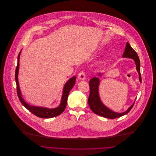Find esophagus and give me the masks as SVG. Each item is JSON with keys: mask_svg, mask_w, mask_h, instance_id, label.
<instances>
[{"mask_svg": "<svg viewBox=\"0 0 156 156\" xmlns=\"http://www.w3.org/2000/svg\"><path fill=\"white\" fill-rule=\"evenodd\" d=\"M78 78L80 80H84L85 79V74L83 71H80L78 75Z\"/></svg>", "mask_w": 156, "mask_h": 156, "instance_id": "1", "label": "esophagus"}]
</instances>
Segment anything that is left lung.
I'll return each mask as SVG.
<instances>
[{
    "label": "left lung",
    "instance_id": "obj_1",
    "mask_svg": "<svg viewBox=\"0 0 156 156\" xmlns=\"http://www.w3.org/2000/svg\"><path fill=\"white\" fill-rule=\"evenodd\" d=\"M122 57L125 58H129L134 59L136 66V69L139 73V81L141 82L140 59L137 54L127 42L126 43L125 52L123 53ZM98 75L101 76V74L99 73ZM99 78L97 77H94L89 81L90 94L88 98V104L90 109L94 113L108 119H116L118 118H120L123 115H125L130 112L133 108L134 102L128 108L127 111L122 113H118L113 112L109 109L108 108H107L105 105H104V104H102V101H101L99 95Z\"/></svg>",
    "mask_w": 156,
    "mask_h": 156
}]
</instances>
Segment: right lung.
<instances>
[{
	"mask_svg": "<svg viewBox=\"0 0 156 156\" xmlns=\"http://www.w3.org/2000/svg\"><path fill=\"white\" fill-rule=\"evenodd\" d=\"M20 52L21 51L19 52L18 55L17 65L16 69V72H15V80H16V86H17V95L19 98L20 101L26 109H27L30 112H31L32 113H33L34 115L37 116L38 118H51L53 117L58 116L60 114H61L66 109V107L67 106L68 96L69 91L73 88V87L75 85L76 76H74L71 78L65 84L63 88V92H62V95L61 100V103L57 108H54V109H50L47 108L31 106L29 104H27L26 102H25V101L23 99L20 89L19 88V82H18V73H19V58H20Z\"/></svg>",
	"mask_w": 156,
	"mask_h": 156,
	"instance_id": "add662e5",
	"label": "right lung"
}]
</instances>
